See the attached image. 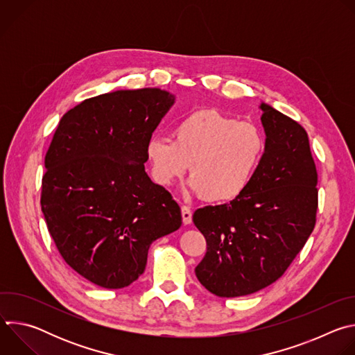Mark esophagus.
<instances>
[{"mask_svg":"<svg viewBox=\"0 0 355 355\" xmlns=\"http://www.w3.org/2000/svg\"><path fill=\"white\" fill-rule=\"evenodd\" d=\"M181 215L184 225H189L192 222V211L188 207H181Z\"/></svg>","mask_w":355,"mask_h":355,"instance_id":"obj_1","label":"esophagus"}]
</instances>
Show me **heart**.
Instances as JSON below:
<instances>
[{
	"label": "heart",
	"instance_id": "1",
	"mask_svg": "<svg viewBox=\"0 0 355 355\" xmlns=\"http://www.w3.org/2000/svg\"><path fill=\"white\" fill-rule=\"evenodd\" d=\"M266 153V139L251 123L218 110H199L180 119L171 139L153 136L146 157L153 180L171 185L189 168L191 191L211 202L239 198L254 178Z\"/></svg>",
	"mask_w": 355,
	"mask_h": 355
}]
</instances>
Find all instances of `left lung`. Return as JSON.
I'll list each match as a JSON object with an SVG mask.
<instances>
[{
    "mask_svg": "<svg viewBox=\"0 0 355 355\" xmlns=\"http://www.w3.org/2000/svg\"><path fill=\"white\" fill-rule=\"evenodd\" d=\"M266 153L248 188L229 204L196 209L207 239L198 281L220 297L254 293L275 282L316 223L318 173L306 130L261 103Z\"/></svg>",
    "mask_w": 355,
    "mask_h": 355,
    "instance_id": "obj_1",
    "label": "left lung"
}]
</instances>
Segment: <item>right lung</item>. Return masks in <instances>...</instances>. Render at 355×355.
I'll return each instance as SVG.
<instances>
[{
  "mask_svg": "<svg viewBox=\"0 0 355 355\" xmlns=\"http://www.w3.org/2000/svg\"><path fill=\"white\" fill-rule=\"evenodd\" d=\"M174 103L160 88L88 98L63 115L49 146L40 196L49 233L98 286L130 285L150 244L182 223L171 193L144 171L146 144Z\"/></svg>",
  "mask_w": 355,
  "mask_h": 355,
  "instance_id": "add662e5",
  "label": "right lung"
}]
</instances>
